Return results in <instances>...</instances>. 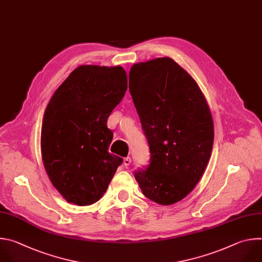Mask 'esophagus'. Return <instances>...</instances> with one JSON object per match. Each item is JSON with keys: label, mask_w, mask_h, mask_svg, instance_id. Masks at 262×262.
<instances>
[{"label": "esophagus", "mask_w": 262, "mask_h": 262, "mask_svg": "<svg viewBox=\"0 0 262 262\" xmlns=\"http://www.w3.org/2000/svg\"><path fill=\"white\" fill-rule=\"evenodd\" d=\"M131 164V158H130V157H127V158H125L124 159V166H129Z\"/></svg>", "instance_id": "34e87169"}]
</instances>
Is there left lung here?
I'll return each instance as SVG.
<instances>
[{
    "mask_svg": "<svg viewBox=\"0 0 262 262\" xmlns=\"http://www.w3.org/2000/svg\"><path fill=\"white\" fill-rule=\"evenodd\" d=\"M129 90L150 152L135 180L151 201L173 204L195 188L210 160V107L192 76L167 57L134 64Z\"/></svg>",
    "mask_w": 262,
    "mask_h": 262,
    "instance_id": "obj_1",
    "label": "left lung"
}]
</instances>
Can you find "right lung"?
Segmentation results:
<instances>
[{"label": "right lung", "instance_id": "right-lung-1", "mask_svg": "<svg viewBox=\"0 0 262 262\" xmlns=\"http://www.w3.org/2000/svg\"><path fill=\"white\" fill-rule=\"evenodd\" d=\"M128 89L121 66L82 65L52 95L41 129V155L52 185L70 203L90 205L106 192L123 159L108 152L107 119Z\"/></svg>", "mask_w": 262, "mask_h": 262}]
</instances>
